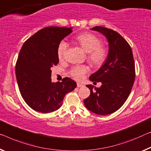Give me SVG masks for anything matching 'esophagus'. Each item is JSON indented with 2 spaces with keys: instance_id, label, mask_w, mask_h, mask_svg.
<instances>
[{
  "instance_id": "esophagus-1",
  "label": "esophagus",
  "mask_w": 151,
  "mask_h": 151,
  "mask_svg": "<svg viewBox=\"0 0 151 151\" xmlns=\"http://www.w3.org/2000/svg\"><path fill=\"white\" fill-rule=\"evenodd\" d=\"M77 86L78 88H82L83 86V85L82 84V83H77Z\"/></svg>"
}]
</instances>
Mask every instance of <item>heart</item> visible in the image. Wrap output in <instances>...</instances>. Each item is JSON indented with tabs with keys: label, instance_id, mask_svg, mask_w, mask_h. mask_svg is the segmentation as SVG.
<instances>
[{
	"label": "heart",
	"instance_id": "obj_1",
	"mask_svg": "<svg viewBox=\"0 0 151 151\" xmlns=\"http://www.w3.org/2000/svg\"><path fill=\"white\" fill-rule=\"evenodd\" d=\"M76 42L87 52V60L92 65L99 68L105 63L108 57V50L106 46L101 44L100 37L92 33L86 32L76 37ZM68 48V44L65 41L60 42L57 48V55L60 59L65 57ZM88 71L89 68L86 65L74 66L71 69L70 75L76 80H81Z\"/></svg>",
	"mask_w": 151,
	"mask_h": 151
}]
</instances>
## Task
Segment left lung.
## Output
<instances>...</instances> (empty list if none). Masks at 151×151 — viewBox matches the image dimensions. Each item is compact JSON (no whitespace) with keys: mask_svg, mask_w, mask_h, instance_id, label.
I'll list each match as a JSON object with an SVG mask.
<instances>
[{"mask_svg":"<svg viewBox=\"0 0 151 151\" xmlns=\"http://www.w3.org/2000/svg\"><path fill=\"white\" fill-rule=\"evenodd\" d=\"M92 29L106 36L109 50L105 64L90 77L94 83L101 82V86L93 88L87 85L90 94L83 103L96 114L108 115L119 109L128 98L136 76L135 64L131 46L118 32L102 26Z\"/></svg>","mask_w":151,"mask_h":151,"instance_id":"obj_1","label":"left lung"}]
</instances>
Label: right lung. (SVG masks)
Segmentation results:
<instances>
[{"instance_id":"obj_1","label":"right lung","mask_w":151,"mask_h":151,"mask_svg":"<svg viewBox=\"0 0 151 151\" xmlns=\"http://www.w3.org/2000/svg\"><path fill=\"white\" fill-rule=\"evenodd\" d=\"M71 27H46L25 42L15 65L18 86L27 105L34 111L47 113L61 107L66 94L77 86L64 78L51 82V69L59 63L58 45L72 32Z\"/></svg>"}]
</instances>
